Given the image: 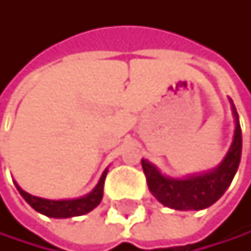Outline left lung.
<instances>
[{"label": "left lung", "instance_id": "1", "mask_svg": "<svg viewBox=\"0 0 251 251\" xmlns=\"http://www.w3.org/2000/svg\"><path fill=\"white\" fill-rule=\"evenodd\" d=\"M232 111L235 117L233 141L225 159L214 170L187 176L184 179H175L161 175V172L148 159H141L149 190L164 206L177 211H200L214 205L229 188L238 170L241 149H243V135H241L239 119L233 102Z\"/></svg>", "mask_w": 251, "mask_h": 251}]
</instances>
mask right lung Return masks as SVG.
Segmentation results:
<instances>
[{"label":"right lung","mask_w":251,"mask_h":251,"mask_svg":"<svg viewBox=\"0 0 251 251\" xmlns=\"http://www.w3.org/2000/svg\"><path fill=\"white\" fill-rule=\"evenodd\" d=\"M107 173H108V169H105L98 182V185L93 188L92 193L85 194L84 197L71 199V200H48V199L36 197L24 191L16 182H15V185L18 191L21 193V196L26 200V203L37 212L46 217H52V218H69V217H78V215L87 214L100 203L102 196H103V182H105V177H107Z\"/></svg>","instance_id":"1"}]
</instances>
